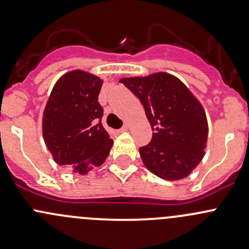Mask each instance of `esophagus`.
Listing matches in <instances>:
<instances>
[{
  "label": "esophagus",
  "instance_id": "obj_1",
  "mask_svg": "<svg viewBox=\"0 0 249 249\" xmlns=\"http://www.w3.org/2000/svg\"><path fill=\"white\" fill-rule=\"evenodd\" d=\"M127 130H129V126H127V125H124V126H123L122 129L118 130V131H119V132H125V131H127Z\"/></svg>",
  "mask_w": 249,
  "mask_h": 249
}]
</instances>
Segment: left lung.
I'll list each match as a JSON object with an SVG mask.
<instances>
[{"instance_id":"obj_1","label":"left lung","mask_w":249,"mask_h":249,"mask_svg":"<svg viewBox=\"0 0 249 249\" xmlns=\"http://www.w3.org/2000/svg\"><path fill=\"white\" fill-rule=\"evenodd\" d=\"M119 82L139 97L154 130L149 144L140 148L144 166L166 180L189 176L207 147L208 123L201 102L182 80L166 72Z\"/></svg>"}]
</instances>
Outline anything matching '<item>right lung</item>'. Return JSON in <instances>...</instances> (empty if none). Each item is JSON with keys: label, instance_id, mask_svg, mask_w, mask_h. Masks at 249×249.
Here are the masks:
<instances>
[{"label": "right lung", "instance_id": "obj_1", "mask_svg": "<svg viewBox=\"0 0 249 249\" xmlns=\"http://www.w3.org/2000/svg\"><path fill=\"white\" fill-rule=\"evenodd\" d=\"M104 80L82 70H72L55 83L42 118L46 145L56 164L87 175L108 157L113 140L101 124L99 104Z\"/></svg>", "mask_w": 249, "mask_h": 249}]
</instances>
